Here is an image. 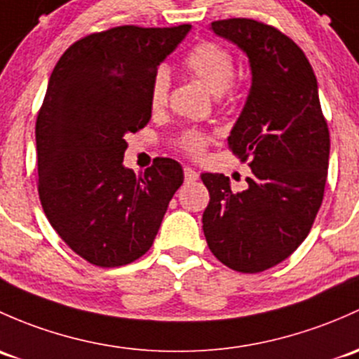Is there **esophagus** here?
Returning <instances> with one entry per match:
<instances>
[{"instance_id":"esophagus-1","label":"esophagus","mask_w":359,"mask_h":359,"mask_svg":"<svg viewBox=\"0 0 359 359\" xmlns=\"http://www.w3.org/2000/svg\"><path fill=\"white\" fill-rule=\"evenodd\" d=\"M184 175H186V180L187 182H194V180H198V172L196 170H192L191 167H186L184 168Z\"/></svg>"}]
</instances>
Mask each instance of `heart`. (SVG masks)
<instances>
[{
	"label": "heart",
	"mask_w": 359,
	"mask_h": 359,
	"mask_svg": "<svg viewBox=\"0 0 359 359\" xmlns=\"http://www.w3.org/2000/svg\"><path fill=\"white\" fill-rule=\"evenodd\" d=\"M186 69L206 86L215 96H222L229 89L233 77V56L217 43H199L189 51L184 62ZM170 74L167 69H158L151 79L149 104L153 110L165 107L168 97ZM210 137L199 130H187L180 137V148L192 156H201L208 146Z\"/></svg>",
	"instance_id": "1"
}]
</instances>
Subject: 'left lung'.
<instances>
[{
	"label": "left lung",
	"instance_id": "obj_1",
	"mask_svg": "<svg viewBox=\"0 0 359 359\" xmlns=\"http://www.w3.org/2000/svg\"><path fill=\"white\" fill-rule=\"evenodd\" d=\"M210 30L248 56L251 89L229 146L249 160L251 175L232 192L224 173H201L210 191L203 230L224 265L258 273L306 239L323 199L330 135L315 72L294 41L249 18L211 22Z\"/></svg>",
	"mask_w": 359,
	"mask_h": 359
}]
</instances>
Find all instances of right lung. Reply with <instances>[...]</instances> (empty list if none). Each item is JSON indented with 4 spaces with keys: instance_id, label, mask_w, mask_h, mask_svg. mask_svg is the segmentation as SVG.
Instances as JSON below:
<instances>
[{
    "instance_id": "add662e5",
    "label": "right lung",
    "mask_w": 359,
    "mask_h": 359,
    "mask_svg": "<svg viewBox=\"0 0 359 359\" xmlns=\"http://www.w3.org/2000/svg\"><path fill=\"white\" fill-rule=\"evenodd\" d=\"M191 25H123L90 34L63 53L37 115L39 198L51 227L96 266H122L153 246L179 161L156 158L139 177L123 165L126 135L151 120L149 86Z\"/></svg>"
}]
</instances>
